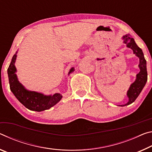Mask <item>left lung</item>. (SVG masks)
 I'll return each instance as SVG.
<instances>
[{"label": "left lung", "mask_w": 152, "mask_h": 152, "mask_svg": "<svg viewBox=\"0 0 152 152\" xmlns=\"http://www.w3.org/2000/svg\"><path fill=\"white\" fill-rule=\"evenodd\" d=\"M122 39L123 40V43L126 44V47L132 50L133 54H135V56L139 58V64L138 66L140 69L139 73L136 75L135 81L131 84L127 92H126L129 101L125 104L121 105V106H125L132 104L141 92L144 86H145L147 81H148V73H147L146 61L144 57L142 50L137 45L134 39L131 38L129 34H126L123 36L122 37Z\"/></svg>", "instance_id": "left-lung-1"}]
</instances>
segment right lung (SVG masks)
Instances as JSON below:
<instances>
[{"instance_id":"add662e5","label":"right lung","mask_w":152,"mask_h":152,"mask_svg":"<svg viewBox=\"0 0 152 152\" xmlns=\"http://www.w3.org/2000/svg\"><path fill=\"white\" fill-rule=\"evenodd\" d=\"M17 53V52L13 55L7 70L10 89L12 93L20 102L30 110L41 112L48 110L56 105L63 98L61 94L56 93L53 95L47 96L38 91H29L19 81L16 74L17 69L15 65ZM74 71V67H72L69 71V75Z\"/></svg>"}]
</instances>
